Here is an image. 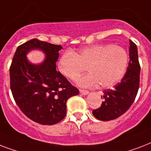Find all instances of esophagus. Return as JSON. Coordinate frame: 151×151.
Returning a JSON list of instances; mask_svg holds the SVG:
<instances>
[{"label": "esophagus", "instance_id": "esophagus-1", "mask_svg": "<svg viewBox=\"0 0 151 151\" xmlns=\"http://www.w3.org/2000/svg\"><path fill=\"white\" fill-rule=\"evenodd\" d=\"M80 93L81 95H84V96H86V95H88V93H89V92L88 91H87V90H83V89H80Z\"/></svg>", "mask_w": 151, "mask_h": 151}]
</instances>
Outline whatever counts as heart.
I'll return each mask as SVG.
<instances>
[{
  "label": "heart",
  "instance_id": "1",
  "mask_svg": "<svg viewBox=\"0 0 151 151\" xmlns=\"http://www.w3.org/2000/svg\"><path fill=\"white\" fill-rule=\"evenodd\" d=\"M129 63V53L123 47L110 44L81 48L78 53L66 51L58 63L59 71L73 80L87 68L90 73L76 79L81 87L110 88L124 78Z\"/></svg>",
  "mask_w": 151,
  "mask_h": 151
}]
</instances>
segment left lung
<instances>
[{
  "label": "left lung",
  "mask_w": 151,
  "mask_h": 151,
  "mask_svg": "<svg viewBox=\"0 0 151 151\" xmlns=\"http://www.w3.org/2000/svg\"><path fill=\"white\" fill-rule=\"evenodd\" d=\"M140 66L139 63L137 46L130 41L128 70L121 82L112 89L103 91V102L99 108L94 110V117L100 121L116 119L125 113L133 103L139 85Z\"/></svg>",
  "instance_id": "obj_1"
}]
</instances>
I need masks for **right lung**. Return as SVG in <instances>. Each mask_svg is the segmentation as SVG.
<instances>
[{"label":"right lung","mask_w":151,"mask_h":151,"mask_svg":"<svg viewBox=\"0 0 151 151\" xmlns=\"http://www.w3.org/2000/svg\"><path fill=\"white\" fill-rule=\"evenodd\" d=\"M61 45L31 39L17 48L10 67V86L15 103L27 117L41 124L52 125L66 116V101L79 91L59 71L56 61ZM46 55L40 64L27 59L31 50Z\"/></svg>","instance_id":"right-lung-1"}]
</instances>
